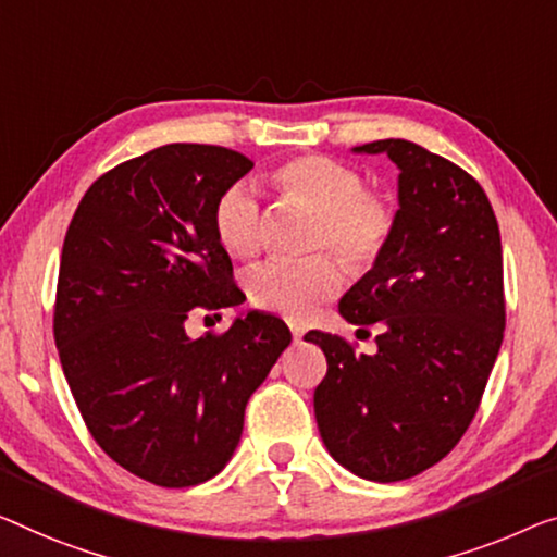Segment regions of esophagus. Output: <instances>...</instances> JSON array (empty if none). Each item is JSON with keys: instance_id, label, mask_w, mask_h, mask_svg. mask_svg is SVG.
<instances>
[{"instance_id": "1", "label": "esophagus", "mask_w": 557, "mask_h": 557, "mask_svg": "<svg viewBox=\"0 0 557 557\" xmlns=\"http://www.w3.org/2000/svg\"><path fill=\"white\" fill-rule=\"evenodd\" d=\"M289 330H293V339H295V343H300L302 335H305V330L297 327V325H289Z\"/></svg>"}]
</instances>
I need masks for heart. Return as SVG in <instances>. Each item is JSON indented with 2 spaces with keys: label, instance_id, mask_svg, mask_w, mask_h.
<instances>
[{
  "label": "heart",
  "instance_id": "obj_1",
  "mask_svg": "<svg viewBox=\"0 0 557 557\" xmlns=\"http://www.w3.org/2000/svg\"><path fill=\"white\" fill-rule=\"evenodd\" d=\"M280 195L300 199L320 214L312 245L332 250L347 268L364 270L385 252L397 214L389 199L370 193L364 174L325 154H300L268 172ZM212 227L235 257H255L262 247V210L250 185L237 182L218 197ZM247 295L262 310L302 320L343 287V270L330 255L305 260H268L247 275Z\"/></svg>",
  "mask_w": 557,
  "mask_h": 557
}]
</instances>
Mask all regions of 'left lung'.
<instances>
[{
	"mask_svg": "<svg viewBox=\"0 0 557 557\" xmlns=\"http://www.w3.org/2000/svg\"><path fill=\"white\" fill-rule=\"evenodd\" d=\"M355 152L397 164L395 235L339 300L352 325H383L375 355L310 330L327 375L314 389L322 443L347 470L397 483L433 468L460 443L500 352L503 245L475 177L408 139Z\"/></svg>",
	"mask_w": 557,
	"mask_h": 557,
	"instance_id": "left-lung-1",
	"label": "left lung"
}]
</instances>
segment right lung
<instances>
[{
	"label": "right lung",
	"instance_id": "add662e5",
	"mask_svg": "<svg viewBox=\"0 0 557 557\" xmlns=\"http://www.w3.org/2000/svg\"><path fill=\"white\" fill-rule=\"evenodd\" d=\"M250 170L227 147H157L95 180L64 235L54 302L64 377L97 445L160 487L225 468L247 400L293 339L257 310L222 335L185 332L195 307L245 302L212 210Z\"/></svg>",
	"mask_w": 557,
	"mask_h": 557
}]
</instances>
